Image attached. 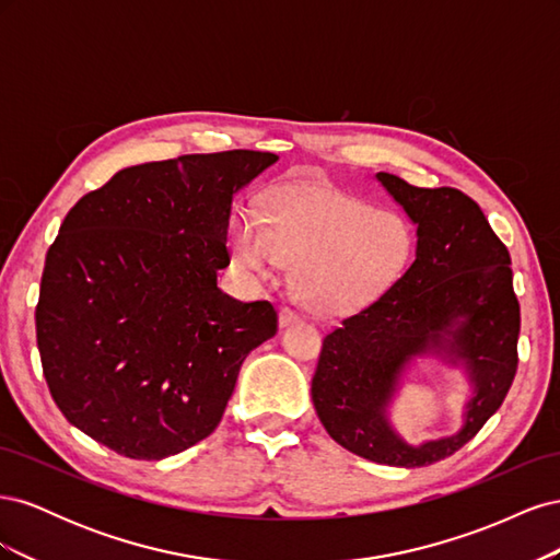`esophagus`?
I'll use <instances>...</instances> for the list:
<instances>
[{
	"instance_id": "1",
	"label": "esophagus",
	"mask_w": 560,
	"mask_h": 560,
	"mask_svg": "<svg viewBox=\"0 0 560 560\" xmlns=\"http://www.w3.org/2000/svg\"><path fill=\"white\" fill-rule=\"evenodd\" d=\"M303 315L299 313V311H294V308H290V306H287V308H282L280 311V325L282 327H287V325H294V322H299Z\"/></svg>"
}]
</instances>
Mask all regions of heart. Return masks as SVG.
<instances>
[{
  "label": "heart",
  "mask_w": 560,
  "mask_h": 560,
  "mask_svg": "<svg viewBox=\"0 0 560 560\" xmlns=\"http://www.w3.org/2000/svg\"><path fill=\"white\" fill-rule=\"evenodd\" d=\"M233 257L257 278L296 261L294 287L317 313H348L393 290L409 268L416 233L399 212L376 210L336 189L282 186L261 222L243 212L231 226Z\"/></svg>",
  "instance_id": "1"
}]
</instances>
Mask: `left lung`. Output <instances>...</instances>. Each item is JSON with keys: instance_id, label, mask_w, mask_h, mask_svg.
Wrapping results in <instances>:
<instances>
[{"instance_id": "left-lung-1", "label": "left lung", "mask_w": 560, "mask_h": 560, "mask_svg": "<svg viewBox=\"0 0 560 560\" xmlns=\"http://www.w3.org/2000/svg\"><path fill=\"white\" fill-rule=\"evenodd\" d=\"M376 177L418 226L416 259L393 290L322 338L311 395L336 444L378 465L425 467L460 451L500 409L518 366L521 308L510 252L477 200ZM425 351L465 359L475 397L460 433L416 450L388 430L384 409L402 366Z\"/></svg>"}]
</instances>
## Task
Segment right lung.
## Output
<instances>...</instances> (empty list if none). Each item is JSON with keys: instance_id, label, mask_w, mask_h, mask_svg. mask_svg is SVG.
Instances as JSON below:
<instances>
[{"instance_id": "right-lung-1", "label": "right lung", "mask_w": 560, "mask_h": 560, "mask_svg": "<svg viewBox=\"0 0 560 560\" xmlns=\"http://www.w3.org/2000/svg\"><path fill=\"white\" fill-rule=\"evenodd\" d=\"M278 156L233 149L118 171L67 212L42 273L37 346L50 397L132 460L210 436L273 303L217 287L233 194Z\"/></svg>"}]
</instances>
